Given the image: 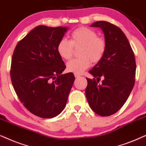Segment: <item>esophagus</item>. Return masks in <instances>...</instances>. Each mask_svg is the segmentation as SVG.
I'll return each instance as SVG.
<instances>
[{
	"instance_id": "1",
	"label": "esophagus",
	"mask_w": 146,
	"mask_h": 146,
	"mask_svg": "<svg viewBox=\"0 0 146 146\" xmlns=\"http://www.w3.org/2000/svg\"><path fill=\"white\" fill-rule=\"evenodd\" d=\"M74 75H75V78H79V77H81V75H78V74H74Z\"/></svg>"
}]
</instances>
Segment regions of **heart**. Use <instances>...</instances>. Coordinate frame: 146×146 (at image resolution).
I'll return each instance as SVG.
<instances>
[{
  "label": "heart",
  "mask_w": 146,
  "mask_h": 146,
  "mask_svg": "<svg viewBox=\"0 0 146 146\" xmlns=\"http://www.w3.org/2000/svg\"><path fill=\"white\" fill-rule=\"evenodd\" d=\"M73 48H80L79 58L72 60L67 64V70L75 74H81L90 67L91 62L98 63L102 59L106 49L104 38L97 36L93 29L80 27L70 35V40L62 39L56 46L57 52L62 59L68 60L73 56Z\"/></svg>",
  "instance_id": "b5f03b06"
}]
</instances>
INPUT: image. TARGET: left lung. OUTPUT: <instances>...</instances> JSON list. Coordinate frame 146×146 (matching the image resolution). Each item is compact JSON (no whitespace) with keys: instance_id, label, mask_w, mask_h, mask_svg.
I'll return each instance as SVG.
<instances>
[{"instance_id":"obj_1","label":"left lung","mask_w":146,"mask_h":146,"mask_svg":"<svg viewBox=\"0 0 146 146\" xmlns=\"http://www.w3.org/2000/svg\"><path fill=\"white\" fill-rule=\"evenodd\" d=\"M90 26L102 29L106 49L102 59L89 71L94 78H86V96L96 113L107 117L117 112L129 96L135 84V59L129 42L119 27L104 21L94 22ZM100 78L103 81L99 84Z\"/></svg>"}]
</instances>
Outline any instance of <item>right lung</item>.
<instances>
[{
  "label": "right lung",
  "mask_w": 146,
  "mask_h": 146,
  "mask_svg": "<svg viewBox=\"0 0 146 146\" xmlns=\"http://www.w3.org/2000/svg\"><path fill=\"white\" fill-rule=\"evenodd\" d=\"M67 30V27L38 25L18 42L13 54L15 91L29 112L44 119L64 110L75 81L72 73L62 74L66 66L56 50Z\"/></svg>",
  "instance_id": "obj_1"
}]
</instances>
